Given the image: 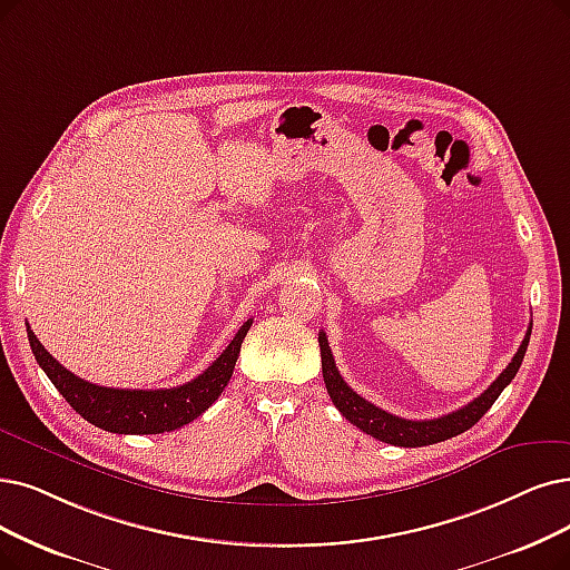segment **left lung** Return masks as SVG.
<instances>
[{
	"label": "left lung",
	"mask_w": 570,
	"mask_h": 570,
	"mask_svg": "<svg viewBox=\"0 0 570 570\" xmlns=\"http://www.w3.org/2000/svg\"><path fill=\"white\" fill-rule=\"evenodd\" d=\"M529 338H531V325L527 330V336H523V341H521L519 351L514 353L512 362L505 367V372L500 374L480 397H474L465 406L456 409V412H451L440 419H428V421H409V419L393 416L389 412H383V409H379L376 404L360 397L351 389V385L341 379L325 332L317 334V344H321L323 379L327 385V393H330L334 406L341 412V416H346L362 432H367V435H372L374 440H381L385 444L428 446V444H438L449 438L461 435V432L470 430L489 412L491 404L498 400V395L503 393L510 385V381L517 376V372L521 367V360H523V355H527V348H529Z\"/></svg>",
	"instance_id": "8db88e82"
}]
</instances>
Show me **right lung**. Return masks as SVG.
<instances>
[{
  "label": "right lung",
  "instance_id": "right-lung-1",
  "mask_svg": "<svg viewBox=\"0 0 570 570\" xmlns=\"http://www.w3.org/2000/svg\"><path fill=\"white\" fill-rule=\"evenodd\" d=\"M249 325H253V321L243 323V327L232 338V344L224 348V353L200 376L177 385V389L161 391L107 389V385L88 383L70 370H65L39 344V338L30 327L28 338L39 367L47 372L58 393L88 423L107 432H119V435H158V432H170L191 423L222 395L234 374L240 344Z\"/></svg>",
  "mask_w": 570,
  "mask_h": 570
}]
</instances>
